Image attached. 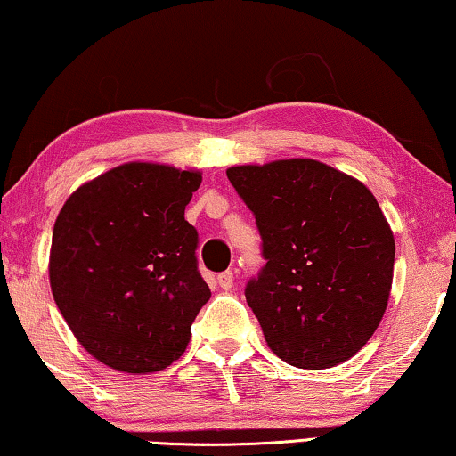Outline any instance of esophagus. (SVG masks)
I'll list each match as a JSON object with an SVG mask.
<instances>
[{
	"label": "esophagus",
	"instance_id": "34e87169",
	"mask_svg": "<svg viewBox=\"0 0 456 456\" xmlns=\"http://www.w3.org/2000/svg\"><path fill=\"white\" fill-rule=\"evenodd\" d=\"M217 286L222 289H230L234 286V273L232 272H224L217 275Z\"/></svg>",
	"mask_w": 456,
	"mask_h": 456
}]
</instances>
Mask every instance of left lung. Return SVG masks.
<instances>
[{
  "mask_svg": "<svg viewBox=\"0 0 456 456\" xmlns=\"http://www.w3.org/2000/svg\"><path fill=\"white\" fill-rule=\"evenodd\" d=\"M253 212L263 265L244 288L272 352L322 370L358 354L393 283L395 239L358 179L310 158L226 170Z\"/></svg>",
  "mask_w": 456,
  "mask_h": 456,
  "instance_id": "obj_1",
  "label": "left lung"
}]
</instances>
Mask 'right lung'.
Wrapping results in <instances>:
<instances>
[{"mask_svg":"<svg viewBox=\"0 0 456 456\" xmlns=\"http://www.w3.org/2000/svg\"><path fill=\"white\" fill-rule=\"evenodd\" d=\"M200 184L197 170L129 162L82 184L57 216L53 298L86 352L115 370L158 372L179 360L212 296L184 220Z\"/></svg>","mask_w":456,"mask_h":456,"instance_id":"add662e5","label":"right lung"}]
</instances>
